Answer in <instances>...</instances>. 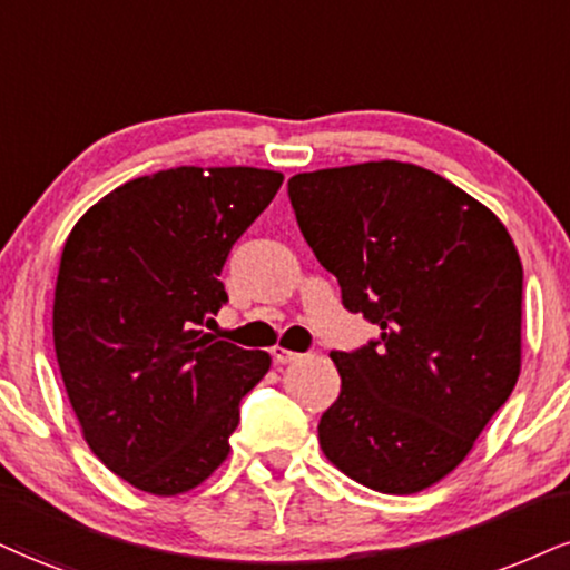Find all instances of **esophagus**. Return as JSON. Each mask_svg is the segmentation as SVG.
Here are the masks:
<instances>
[{
  "label": "esophagus",
  "mask_w": 570,
  "mask_h": 570,
  "mask_svg": "<svg viewBox=\"0 0 570 570\" xmlns=\"http://www.w3.org/2000/svg\"><path fill=\"white\" fill-rule=\"evenodd\" d=\"M301 354H296V351H287V348H283V346H274L272 348V360H274V364H291V362H296Z\"/></svg>",
  "instance_id": "obj_1"
}]
</instances>
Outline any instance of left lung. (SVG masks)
I'll return each instance as SVG.
<instances>
[{"label":"left lung","mask_w":570,"mask_h":570,"mask_svg":"<svg viewBox=\"0 0 570 570\" xmlns=\"http://www.w3.org/2000/svg\"><path fill=\"white\" fill-rule=\"evenodd\" d=\"M287 198L343 306L381 327L330 351L341 393L322 452L372 491H423L465 460L521 375L515 245L487 206L399 160L296 174Z\"/></svg>","instance_id":"obj_1"}]
</instances>
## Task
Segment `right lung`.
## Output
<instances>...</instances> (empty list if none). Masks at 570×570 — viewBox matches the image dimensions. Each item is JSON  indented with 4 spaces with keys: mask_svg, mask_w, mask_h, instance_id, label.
Returning a JSON list of instances; mask_svg holds the SVG:
<instances>
[{
    "mask_svg": "<svg viewBox=\"0 0 570 570\" xmlns=\"http://www.w3.org/2000/svg\"><path fill=\"white\" fill-rule=\"evenodd\" d=\"M283 174L179 166L116 187L62 248L52 335L83 439L147 494L195 489L227 460L240 402L266 351L208 335L227 304L232 245L269 206Z\"/></svg>",
    "mask_w": 570,
    "mask_h": 570,
    "instance_id": "right-lung-1",
    "label": "right lung"
}]
</instances>
